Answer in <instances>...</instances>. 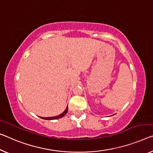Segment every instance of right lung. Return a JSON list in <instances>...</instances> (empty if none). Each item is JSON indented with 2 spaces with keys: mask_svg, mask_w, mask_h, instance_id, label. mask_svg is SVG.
Listing matches in <instances>:
<instances>
[{
  "mask_svg": "<svg viewBox=\"0 0 153 153\" xmlns=\"http://www.w3.org/2000/svg\"><path fill=\"white\" fill-rule=\"evenodd\" d=\"M68 107L67 106L66 109L64 111H63L62 114H61L59 115V116H53V117H40L42 119H44V120H56V119H59V118H61V117H62L65 116V114H67L68 112Z\"/></svg>",
  "mask_w": 153,
  "mask_h": 153,
  "instance_id": "add662e5",
  "label": "right lung"
}]
</instances>
